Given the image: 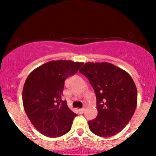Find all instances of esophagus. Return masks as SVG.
<instances>
[{
  "label": "esophagus",
  "mask_w": 156,
  "mask_h": 156,
  "mask_svg": "<svg viewBox=\"0 0 156 156\" xmlns=\"http://www.w3.org/2000/svg\"><path fill=\"white\" fill-rule=\"evenodd\" d=\"M84 111H85V109H84V108L78 109V112H79L80 114H83V113L84 112Z\"/></svg>",
  "instance_id": "1"
}]
</instances>
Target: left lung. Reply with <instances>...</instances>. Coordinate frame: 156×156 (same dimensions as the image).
Here are the masks:
<instances>
[{
  "label": "left lung",
  "mask_w": 156,
  "mask_h": 156,
  "mask_svg": "<svg viewBox=\"0 0 156 156\" xmlns=\"http://www.w3.org/2000/svg\"><path fill=\"white\" fill-rule=\"evenodd\" d=\"M79 72L88 78L96 95L98 116L88 122L89 129L98 136L116 135L129 122L136 108L137 90L133 79L107 62H88Z\"/></svg>",
  "instance_id": "left-lung-1"
}]
</instances>
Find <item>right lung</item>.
<instances>
[{
	"instance_id": "1",
	"label": "right lung",
	"mask_w": 156,
	"mask_h": 156,
	"mask_svg": "<svg viewBox=\"0 0 156 156\" xmlns=\"http://www.w3.org/2000/svg\"><path fill=\"white\" fill-rule=\"evenodd\" d=\"M83 63L51 61L32 71L24 83L23 103L28 119L41 133L59 137L71 129L76 114L62 100L64 81Z\"/></svg>"
}]
</instances>
